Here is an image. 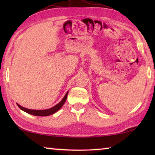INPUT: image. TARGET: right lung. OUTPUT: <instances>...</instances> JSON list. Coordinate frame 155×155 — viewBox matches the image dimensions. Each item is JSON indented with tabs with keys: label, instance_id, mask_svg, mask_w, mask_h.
Listing matches in <instances>:
<instances>
[{
	"label": "right lung",
	"instance_id": "right-lung-1",
	"mask_svg": "<svg viewBox=\"0 0 155 155\" xmlns=\"http://www.w3.org/2000/svg\"><path fill=\"white\" fill-rule=\"evenodd\" d=\"M68 94V91H67V93L65 94V95L64 97V98H63L58 104H56L55 106L52 107H51V108L48 109H44V110L28 109L27 108H25V107H23L22 106H20L19 104H18V103H16V104H17V105L19 107V108L20 109H22V111H25L26 113H27V114H29L33 115H36V116H48V115H51L52 114H54V113H56L57 111H59V110L61 108L62 106L64 105V104L65 103V101H66Z\"/></svg>",
	"mask_w": 155,
	"mask_h": 155
}]
</instances>
